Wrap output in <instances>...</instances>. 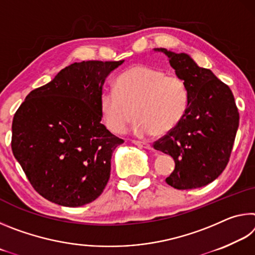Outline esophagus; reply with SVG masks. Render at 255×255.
<instances>
[{"instance_id": "34e87169", "label": "esophagus", "mask_w": 255, "mask_h": 255, "mask_svg": "<svg viewBox=\"0 0 255 255\" xmlns=\"http://www.w3.org/2000/svg\"><path fill=\"white\" fill-rule=\"evenodd\" d=\"M132 143L137 145L138 147H141V148H146V149H150L152 148V146H150V144L146 143V141H139V140H132Z\"/></svg>"}]
</instances>
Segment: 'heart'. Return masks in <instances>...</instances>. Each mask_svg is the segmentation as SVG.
I'll list each match as a JSON object with an SVG mask.
<instances>
[{
  "label": "heart",
  "mask_w": 255,
  "mask_h": 255,
  "mask_svg": "<svg viewBox=\"0 0 255 255\" xmlns=\"http://www.w3.org/2000/svg\"><path fill=\"white\" fill-rule=\"evenodd\" d=\"M189 91L180 76L162 68L137 65L115 81L114 92H103L100 111L108 128L122 133L133 118L138 136L165 135L187 115Z\"/></svg>",
  "instance_id": "heart-1"
}]
</instances>
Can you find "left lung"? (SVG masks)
Masks as SVG:
<instances>
[{
    "label": "left lung",
    "mask_w": 255,
    "mask_h": 255,
    "mask_svg": "<svg viewBox=\"0 0 255 255\" xmlns=\"http://www.w3.org/2000/svg\"><path fill=\"white\" fill-rule=\"evenodd\" d=\"M169 57L175 74L187 84L189 107L178 127L153 144L175 162L166 183L179 190L205 187L225 170L234 145L240 114L234 96L210 70L189 55L155 48Z\"/></svg>",
    "instance_id": "8db88e82"
}]
</instances>
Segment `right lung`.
<instances>
[{"mask_svg": "<svg viewBox=\"0 0 255 255\" xmlns=\"http://www.w3.org/2000/svg\"><path fill=\"white\" fill-rule=\"evenodd\" d=\"M118 62L71 64L30 92L12 123L11 147L33 189L65 207L90 204L110 178L124 140L101 124L103 83Z\"/></svg>", "mask_w": 255, "mask_h": 255, "instance_id": "obj_1", "label": "right lung"}]
</instances>
